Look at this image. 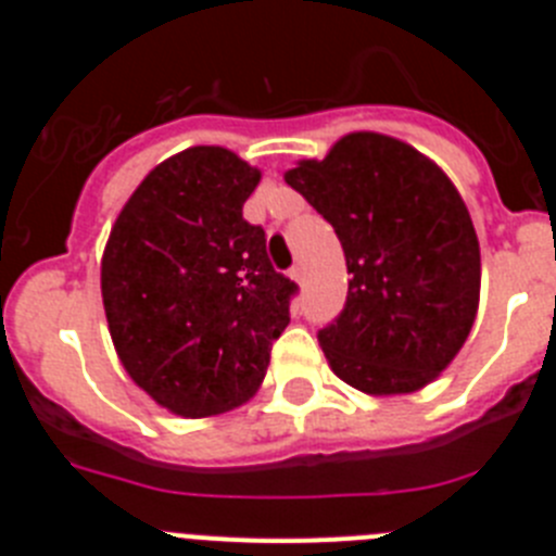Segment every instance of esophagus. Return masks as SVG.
Segmentation results:
<instances>
[{"mask_svg": "<svg viewBox=\"0 0 556 556\" xmlns=\"http://www.w3.org/2000/svg\"><path fill=\"white\" fill-rule=\"evenodd\" d=\"M303 275H306V269H303V264H294L292 269H289V278L298 283H303Z\"/></svg>", "mask_w": 556, "mask_h": 556, "instance_id": "34e87169", "label": "esophagus"}]
</instances>
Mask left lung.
Returning a JSON list of instances; mask_svg holds the SVG:
<instances>
[{
	"mask_svg": "<svg viewBox=\"0 0 556 556\" xmlns=\"http://www.w3.org/2000/svg\"><path fill=\"white\" fill-rule=\"evenodd\" d=\"M283 180L345 250V308L317 333L331 370L367 395L431 384L473 328L481 283L479 239L448 175L392 136L348 132Z\"/></svg>",
	"mask_w": 556,
	"mask_h": 556,
	"instance_id": "8db88e82",
	"label": "left lung"
}]
</instances>
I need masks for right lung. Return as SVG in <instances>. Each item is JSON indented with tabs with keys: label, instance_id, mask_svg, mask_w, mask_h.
<instances>
[{
	"label": "right lung",
	"instance_id": "add662e5",
	"mask_svg": "<svg viewBox=\"0 0 556 556\" xmlns=\"http://www.w3.org/2000/svg\"><path fill=\"white\" fill-rule=\"evenodd\" d=\"M262 172L189 147L132 191L102 255V303L122 365L180 417L242 406L262 387L298 283L275 273L242 217Z\"/></svg>",
	"mask_w": 556,
	"mask_h": 556
}]
</instances>
